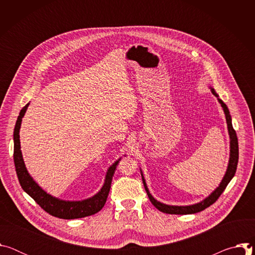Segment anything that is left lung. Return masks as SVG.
I'll return each instance as SVG.
<instances>
[{"label":"left lung","mask_w":255,"mask_h":255,"mask_svg":"<svg viewBox=\"0 0 255 255\" xmlns=\"http://www.w3.org/2000/svg\"><path fill=\"white\" fill-rule=\"evenodd\" d=\"M212 94L217 97L218 102L220 103L221 107L223 108V111L225 113V117H226V122H227V127H228V133H229V137H230V157H229V162H228V166H227V170L225 172L224 177L222 178L221 183L219 185V187H217L216 190H214L211 195H209L206 199H204L202 202L194 204V205H189V206H171V205H166L163 204L157 200H155L152 195L149 193V190L146 186V181L144 179L143 176V172L140 169V173L142 176V181L143 185L145 188V191L147 193V196L150 200V202L152 203V205L158 209L160 212L166 213V214H175V215H188V214H195L198 212H201L203 210H205L206 208L210 207L212 204H214L218 198L221 196V194L224 192V190L226 189L227 185L230 183V180L233 178L235 172H236V168H237V163H238V139L236 136V132L233 129L232 126V119H231V115L230 112L228 110V107L226 106V104L219 99V95L216 93V91L210 87Z\"/></svg>","instance_id":"1"}]
</instances>
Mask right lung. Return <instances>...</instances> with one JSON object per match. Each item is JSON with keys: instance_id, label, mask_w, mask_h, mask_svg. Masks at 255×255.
Segmentation results:
<instances>
[{"instance_id": "1", "label": "right lung", "mask_w": 255, "mask_h": 255, "mask_svg": "<svg viewBox=\"0 0 255 255\" xmlns=\"http://www.w3.org/2000/svg\"><path fill=\"white\" fill-rule=\"evenodd\" d=\"M29 103L20 111L14 129V162L17 176L22 189L48 214L60 219H78L98 213L105 205L111 189L112 178L121 157L108 168L104 185L101 190L91 198L83 201H65L47 194L29 174L21 152L20 128Z\"/></svg>"}]
</instances>
